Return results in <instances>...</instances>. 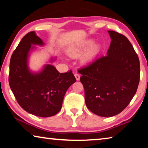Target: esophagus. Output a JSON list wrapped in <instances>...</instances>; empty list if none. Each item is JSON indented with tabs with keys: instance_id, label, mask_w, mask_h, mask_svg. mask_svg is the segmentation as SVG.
<instances>
[{
	"instance_id": "esophagus-1",
	"label": "esophagus",
	"mask_w": 148,
	"mask_h": 148,
	"mask_svg": "<svg viewBox=\"0 0 148 148\" xmlns=\"http://www.w3.org/2000/svg\"><path fill=\"white\" fill-rule=\"evenodd\" d=\"M74 76H75V77H76V79L77 81H79V79H80V76H79V74H77V73H76V74H74Z\"/></svg>"
}]
</instances>
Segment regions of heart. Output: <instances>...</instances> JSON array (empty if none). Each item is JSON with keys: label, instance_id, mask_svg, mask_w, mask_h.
Returning <instances> with one entry per match:
<instances>
[{"label": "heart", "instance_id": "obj_1", "mask_svg": "<svg viewBox=\"0 0 148 148\" xmlns=\"http://www.w3.org/2000/svg\"><path fill=\"white\" fill-rule=\"evenodd\" d=\"M93 43L92 40H87L84 42L72 45L68 49V54L71 57H78L88 47H90L83 54L81 57V62L84 64L92 61L98 56L101 49V45L98 43Z\"/></svg>", "mask_w": 148, "mask_h": 148}]
</instances>
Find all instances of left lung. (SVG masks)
I'll use <instances>...</instances> for the list:
<instances>
[{"instance_id": "8db88e82", "label": "left lung", "mask_w": 148, "mask_h": 148, "mask_svg": "<svg viewBox=\"0 0 148 148\" xmlns=\"http://www.w3.org/2000/svg\"><path fill=\"white\" fill-rule=\"evenodd\" d=\"M111 43L106 56L79 70L90 111L102 117L119 114L133 98L140 81V61L124 35L108 31Z\"/></svg>"}]
</instances>
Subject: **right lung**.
<instances>
[{
	"label": "right lung",
	"instance_id": "obj_1",
	"mask_svg": "<svg viewBox=\"0 0 148 148\" xmlns=\"http://www.w3.org/2000/svg\"><path fill=\"white\" fill-rule=\"evenodd\" d=\"M44 44L34 31L22 38L10 59L9 84L22 108L36 116L47 117L61 110L67 89L76 79L71 71L60 74L50 64H44L38 72L30 70V53L36 49L34 46ZM56 60L51 57L49 62Z\"/></svg>",
	"mask_w": 148,
	"mask_h": 148
}]
</instances>
